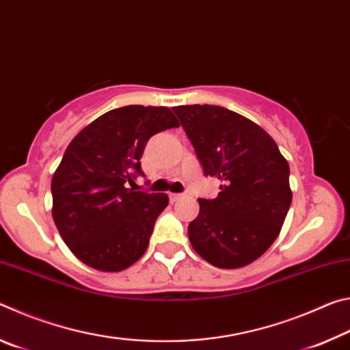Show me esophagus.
<instances>
[{
  "label": "esophagus",
  "mask_w": 350,
  "mask_h": 350,
  "mask_svg": "<svg viewBox=\"0 0 350 350\" xmlns=\"http://www.w3.org/2000/svg\"><path fill=\"white\" fill-rule=\"evenodd\" d=\"M182 198H183V194H180V193H170L171 202H177V200H180Z\"/></svg>",
  "instance_id": "obj_1"
}]
</instances>
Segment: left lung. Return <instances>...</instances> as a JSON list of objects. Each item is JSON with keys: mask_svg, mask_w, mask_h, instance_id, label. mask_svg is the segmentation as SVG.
<instances>
[{"mask_svg": "<svg viewBox=\"0 0 350 350\" xmlns=\"http://www.w3.org/2000/svg\"><path fill=\"white\" fill-rule=\"evenodd\" d=\"M173 109L205 176L221 180L216 199H198L189 242L215 267H244L273 244L292 204L286 157L262 128L238 112L215 105Z\"/></svg>", "mask_w": 350, "mask_h": 350, "instance_id": "obj_1", "label": "left lung"}]
</instances>
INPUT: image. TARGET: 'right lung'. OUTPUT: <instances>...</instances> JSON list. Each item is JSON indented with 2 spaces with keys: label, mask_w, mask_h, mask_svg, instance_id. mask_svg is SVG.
I'll return each mask as SVG.
<instances>
[{
  "label": "right lung",
  "mask_w": 350,
  "mask_h": 350,
  "mask_svg": "<svg viewBox=\"0 0 350 350\" xmlns=\"http://www.w3.org/2000/svg\"><path fill=\"white\" fill-rule=\"evenodd\" d=\"M167 106L129 105L108 111L75 135L52 176V217L83 264L120 271L142 258L165 193L126 188L144 174L140 157L151 135L177 128Z\"/></svg>",
  "instance_id": "obj_1"
}]
</instances>
